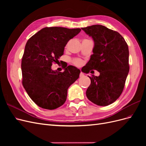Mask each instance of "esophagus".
Instances as JSON below:
<instances>
[{
	"instance_id": "obj_1",
	"label": "esophagus",
	"mask_w": 146,
	"mask_h": 146,
	"mask_svg": "<svg viewBox=\"0 0 146 146\" xmlns=\"http://www.w3.org/2000/svg\"><path fill=\"white\" fill-rule=\"evenodd\" d=\"M84 76H85V75H84V74L82 72H81L80 74V77H84Z\"/></svg>"
}]
</instances>
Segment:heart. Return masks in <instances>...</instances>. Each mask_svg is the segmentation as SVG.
I'll return each mask as SVG.
<instances>
[{"instance_id": "heart-1", "label": "heart", "mask_w": 146, "mask_h": 146, "mask_svg": "<svg viewBox=\"0 0 146 146\" xmlns=\"http://www.w3.org/2000/svg\"><path fill=\"white\" fill-rule=\"evenodd\" d=\"M72 62L75 65H76L77 66H80L82 64V61L80 59H75L72 61Z\"/></svg>"}]
</instances>
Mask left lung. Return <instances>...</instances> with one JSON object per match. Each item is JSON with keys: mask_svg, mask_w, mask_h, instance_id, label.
Segmentation results:
<instances>
[{"mask_svg": "<svg viewBox=\"0 0 146 146\" xmlns=\"http://www.w3.org/2000/svg\"><path fill=\"white\" fill-rule=\"evenodd\" d=\"M94 42L93 54L82 71L93 70L99 76L89 77L91 85L86 94L92 103L99 106L113 104L121 96L129 72V51L125 39L118 32L102 25L82 28Z\"/></svg>", "mask_w": 146, "mask_h": 146, "instance_id": "1", "label": "left lung"}]
</instances>
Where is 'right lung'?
<instances>
[{
    "mask_svg": "<svg viewBox=\"0 0 146 146\" xmlns=\"http://www.w3.org/2000/svg\"><path fill=\"white\" fill-rule=\"evenodd\" d=\"M80 29L45 27L31 37L25 47L22 58L23 85L28 95L39 107L54 110L63 105L69 87L79 77L80 69L73 66L64 67V72L53 70L64 54L70 39Z\"/></svg>",
    "mask_w": 146,
    "mask_h": 146,
    "instance_id": "add662e5",
    "label": "right lung"
}]
</instances>
